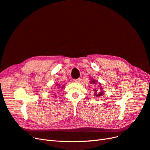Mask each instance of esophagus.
<instances>
[{"label":"esophagus","mask_w":150,"mask_h":150,"mask_svg":"<svg viewBox=\"0 0 150 150\" xmlns=\"http://www.w3.org/2000/svg\"><path fill=\"white\" fill-rule=\"evenodd\" d=\"M80 81H81V79L79 78V79H74L73 80V81L74 83H79V82H80Z\"/></svg>","instance_id":"esophagus-1"}]
</instances>
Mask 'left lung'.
<instances>
[{"label":"left lung","instance_id":"obj_1","mask_svg":"<svg viewBox=\"0 0 150 150\" xmlns=\"http://www.w3.org/2000/svg\"><path fill=\"white\" fill-rule=\"evenodd\" d=\"M98 81H97L96 80H94V79H91L90 81V83L91 84H97ZM98 87H99V90H98V89H94V96L96 98H98V97H100V96H102L103 94L104 93V91H103V88H101V84L99 83L98 84Z\"/></svg>","mask_w":150,"mask_h":150}]
</instances>
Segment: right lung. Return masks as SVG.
<instances>
[{
    "instance_id": "right-lung-1",
    "label": "right lung",
    "mask_w": 150,
    "mask_h": 150,
    "mask_svg": "<svg viewBox=\"0 0 150 150\" xmlns=\"http://www.w3.org/2000/svg\"><path fill=\"white\" fill-rule=\"evenodd\" d=\"M56 87H57V88H64V86H61L60 84H56ZM56 94H54V95H55Z\"/></svg>"
}]
</instances>
